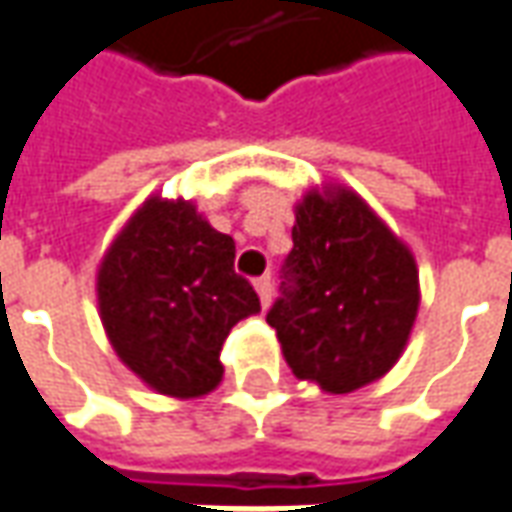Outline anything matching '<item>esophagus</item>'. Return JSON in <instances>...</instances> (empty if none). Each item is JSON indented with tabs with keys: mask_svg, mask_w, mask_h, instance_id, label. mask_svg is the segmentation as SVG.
<instances>
[{
	"mask_svg": "<svg viewBox=\"0 0 512 512\" xmlns=\"http://www.w3.org/2000/svg\"><path fill=\"white\" fill-rule=\"evenodd\" d=\"M255 288H257V297L263 302V308H269L271 305V297H274V285H271V277H257L255 280Z\"/></svg>",
	"mask_w": 512,
	"mask_h": 512,
	"instance_id": "34e87169",
	"label": "esophagus"
}]
</instances>
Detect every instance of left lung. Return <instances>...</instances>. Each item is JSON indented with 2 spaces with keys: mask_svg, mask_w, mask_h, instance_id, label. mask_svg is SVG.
Segmentation results:
<instances>
[{
  "mask_svg": "<svg viewBox=\"0 0 512 512\" xmlns=\"http://www.w3.org/2000/svg\"><path fill=\"white\" fill-rule=\"evenodd\" d=\"M266 322L300 381L344 395L387 375L420 305L409 246L347 187L305 193Z\"/></svg>",
  "mask_w": 512,
  "mask_h": 512,
  "instance_id": "obj_1",
  "label": "left lung"
}]
</instances>
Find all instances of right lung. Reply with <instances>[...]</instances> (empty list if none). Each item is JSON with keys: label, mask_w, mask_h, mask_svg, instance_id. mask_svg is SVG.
<instances>
[{"label": "right lung", "mask_w": 512, "mask_h": 512, "mask_svg": "<svg viewBox=\"0 0 512 512\" xmlns=\"http://www.w3.org/2000/svg\"><path fill=\"white\" fill-rule=\"evenodd\" d=\"M97 305L114 353L170 398H201L221 384L229 330L260 311L235 274V241L193 201L151 196L114 238L97 269Z\"/></svg>", "instance_id": "obj_1"}]
</instances>
